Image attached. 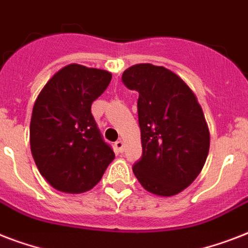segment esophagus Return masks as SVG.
<instances>
[{
  "label": "esophagus",
  "instance_id": "34e87169",
  "mask_svg": "<svg viewBox=\"0 0 248 248\" xmlns=\"http://www.w3.org/2000/svg\"><path fill=\"white\" fill-rule=\"evenodd\" d=\"M114 148H116V151L118 152V153H122V152L124 151V144L122 140H117L116 143H114Z\"/></svg>",
  "mask_w": 248,
  "mask_h": 248
}]
</instances>
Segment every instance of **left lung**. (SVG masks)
<instances>
[{"label": "left lung", "instance_id": "left-lung-1", "mask_svg": "<svg viewBox=\"0 0 248 248\" xmlns=\"http://www.w3.org/2000/svg\"><path fill=\"white\" fill-rule=\"evenodd\" d=\"M122 81L139 93L138 116L143 155L132 171L152 194L171 197L188 188L203 169L210 131L196 95L165 67L136 64Z\"/></svg>", "mask_w": 248, "mask_h": 248}]
</instances>
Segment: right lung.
I'll use <instances>...</instances> for the list:
<instances>
[{"instance_id": "right-lung-1", "label": "right lung", "mask_w": 248, "mask_h": 248, "mask_svg": "<svg viewBox=\"0 0 248 248\" xmlns=\"http://www.w3.org/2000/svg\"><path fill=\"white\" fill-rule=\"evenodd\" d=\"M112 73L69 64L56 72L33 105L31 151L38 171L56 190L87 192L100 181L114 159L91 114Z\"/></svg>"}]
</instances>
